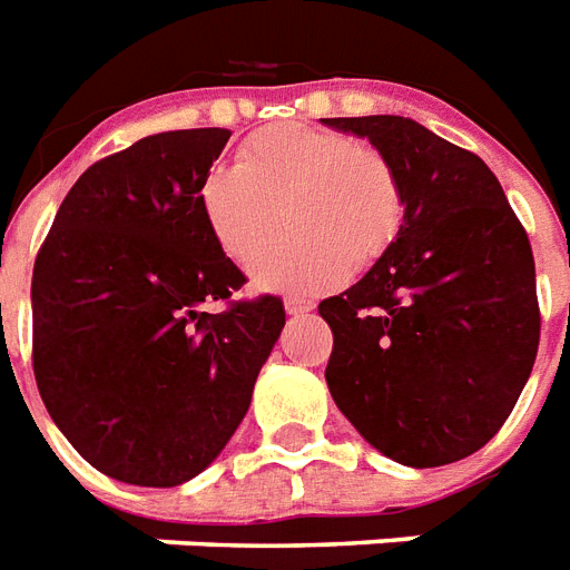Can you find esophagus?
<instances>
[{
  "mask_svg": "<svg viewBox=\"0 0 570 570\" xmlns=\"http://www.w3.org/2000/svg\"><path fill=\"white\" fill-rule=\"evenodd\" d=\"M286 314H307V311H314V302L311 298H304V295H286Z\"/></svg>",
  "mask_w": 570,
  "mask_h": 570,
  "instance_id": "obj_1",
  "label": "esophagus"
}]
</instances>
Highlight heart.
<instances>
[{
  "label": "heart",
  "mask_w": 570,
  "mask_h": 570,
  "mask_svg": "<svg viewBox=\"0 0 570 570\" xmlns=\"http://www.w3.org/2000/svg\"><path fill=\"white\" fill-rule=\"evenodd\" d=\"M199 199L217 245L238 266H250L293 223L296 236L256 263L254 277L295 293L334 286L350 266H373L406 212L401 179L380 149L304 121L256 130L238 149V167L208 169Z\"/></svg>",
  "instance_id": "heart-1"
}]
</instances>
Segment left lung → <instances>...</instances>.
<instances>
[{"mask_svg":"<svg viewBox=\"0 0 570 570\" xmlns=\"http://www.w3.org/2000/svg\"><path fill=\"white\" fill-rule=\"evenodd\" d=\"M367 137L403 188V224L376 266L320 302L334 334L325 382L353 428L403 466L488 445L538 355L535 259L475 151L403 116L325 119Z\"/></svg>","mask_w":570,"mask_h":570,"instance_id":"obj_1","label":"left lung"}]
</instances>
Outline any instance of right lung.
<instances>
[{
    "instance_id": "obj_1",
    "label": "right lung",
    "mask_w": 570,
    "mask_h": 570,
    "mask_svg": "<svg viewBox=\"0 0 570 570\" xmlns=\"http://www.w3.org/2000/svg\"><path fill=\"white\" fill-rule=\"evenodd\" d=\"M229 130L142 137L73 181L32 272V371L50 419L98 472L176 488L245 419L284 328L203 215ZM224 303V312H208Z\"/></svg>"
}]
</instances>
